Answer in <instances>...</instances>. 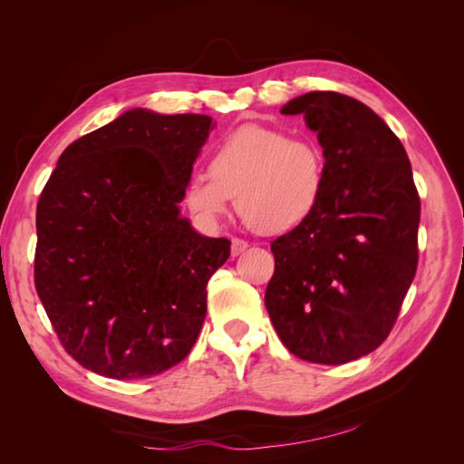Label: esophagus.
<instances>
[{
  "label": "esophagus",
  "instance_id": "1",
  "mask_svg": "<svg viewBox=\"0 0 464 464\" xmlns=\"http://www.w3.org/2000/svg\"><path fill=\"white\" fill-rule=\"evenodd\" d=\"M247 249V242L246 240H240V237H234L232 240V256H240L244 254V251Z\"/></svg>",
  "mask_w": 464,
  "mask_h": 464
}]
</instances>
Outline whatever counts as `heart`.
I'll return each instance as SVG.
<instances>
[{"label":"heart","instance_id":"obj_1","mask_svg":"<svg viewBox=\"0 0 464 464\" xmlns=\"http://www.w3.org/2000/svg\"><path fill=\"white\" fill-rule=\"evenodd\" d=\"M327 181L325 154L310 137L246 125L213 149L208 174H195L184 189L191 213L208 224L237 210L254 230L276 236L310 218Z\"/></svg>","mask_w":464,"mask_h":464}]
</instances>
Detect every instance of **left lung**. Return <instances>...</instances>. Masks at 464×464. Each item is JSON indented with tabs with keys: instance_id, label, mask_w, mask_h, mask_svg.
<instances>
[{
	"instance_id": "left-lung-1",
	"label": "left lung",
	"mask_w": 464,
	"mask_h": 464,
	"mask_svg": "<svg viewBox=\"0 0 464 464\" xmlns=\"http://www.w3.org/2000/svg\"><path fill=\"white\" fill-rule=\"evenodd\" d=\"M280 114L317 133L327 181L315 213L271 244L265 305L292 354L339 366L395 325L418 266L420 198L399 137L356 98L314 91Z\"/></svg>"
}]
</instances>
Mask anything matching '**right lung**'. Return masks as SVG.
I'll list each match as a JSON object with an SVG mask.
<instances>
[{
    "label": "right lung",
    "mask_w": 464,
    "mask_h": 464,
    "mask_svg": "<svg viewBox=\"0 0 464 464\" xmlns=\"http://www.w3.org/2000/svg\"><path fill=\"white\" fill-rule=\"evenodd\" d=\"M203 114L123 111L69 145L36 207L34 283L63 348L111 379L184 360L207 314V283L230 256L179 215Z\"/></svg>",
    "instance_id": "obj_1"
}]
</instances>
